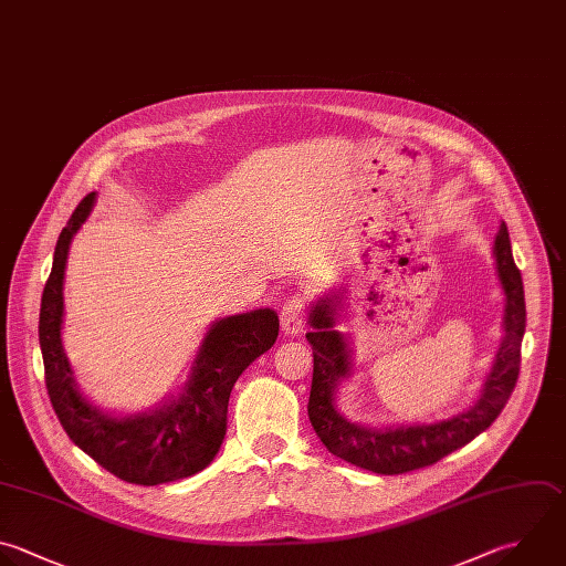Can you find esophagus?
<instances>
[{
	"instance_id": "34e87169",
	"label": "esophagus",
	"mask_w": 566,
	"mask_h": 566,
	"mask_svg": "<svg viewBox=\"0 0 566 566\" xmlns=\"http://www.w3.org/2000/svg\"><path fill=\"white\" fill-rule=\"evenodd\" d=\"M305 321V298L301 294H294L287 298V303L281 310V327L287 336H296L303 329Z\"/></svg>"
}]
</instances>
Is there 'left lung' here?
<instances>
[{
	"label": "left lung",
	"mask_w": 566,
	"mask_h": 566,
	"mask_svg": "<svg viewBox=\"0 0 566 566\" xmlns=\"http://www.w3.org/2000/svg\"><path fill=\"white\" fill-rule=\"evenodd\" d=\"M493 259L504 292V336L497 347L493 367L482 385L480 398L467 411L440 422L382 429L349 422L336 407L338 385L352 374V349L347 336L334 329L340 296L327 294L312 305V332L305 334L314 352L307 413L316 436L327 447V451L374 473H407L429 467L447 453L464 447L500 416L520 374V345L526 325L522 276L515 268L509 230L504 223H500L493 241Z\"/></svg>",
	"instance_id": "left-lung-1"
}]
</instances>
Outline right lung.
I'll use <instances>...</instances> for the list:
<instances>
[{
    "label": "right lung",
    "mask_w": 566,
    "mask_h": 566,
    "mask_svg": "<svg viewBox=\"0 0 566 566\" xmlns=\"http://www.w3.org/2000/svg\"><path fill=\"white\" fill-rule=\"evenodd\" d=\"M91 192L75 208L55 245L53 270L42 294L40 347L53 409L71 436L106 471L133 484L175 482L206 469L221 449L228 400L237 378L279 336L274 310H252L210 325L184 391L150 411L113 416L91 405L77 389L62 345L64 272L71 241L93 212Z\"/></svg>",
    "instance_id": "add662e5"
}]
</instances>
